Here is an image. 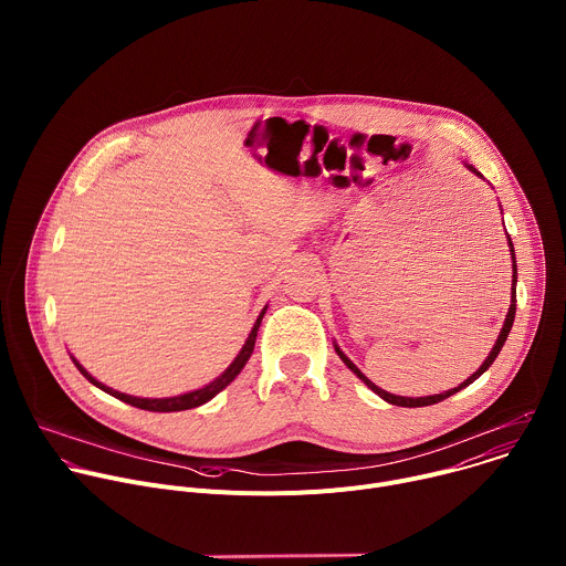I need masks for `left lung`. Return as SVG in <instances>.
<instances>
[{"instance_id": "1", "label": "left lung", "mask_w": 566, "mask_h": 566, "mask_svg": "<svg viewBox=\"0 0 566 566\" xmlns=\"http://www.w3.org/2000/svg\"><path fill=\"white\" fill-rule=\"evenodd\" d=\"M472 175H476V177H481L470 164H463ZM483 179V177H481ZM506 239H509V247H511V258H513V284H511V306H509V313H506V319H504V327H502V332H500V336H497V340H495V345H493V349H491V354L486 356V360L481 363V367L472 374V376H468L461 385H457V387H452V389H448V391H441V394H432V396H417V398H412V396H396V394H389V391H385V389H380L378 385H374L349 358H347V354L334 343V349H336V354L340 356V360L374 391V394H378L382 400H387V402H391V406H400V408H426V406H434V402H439V400H443V398H448V396H452V394H457L459 389H463V387H468L470 382H474L483 371H486L493 363H495V358H497V354L502 352V347H504V343H506V338H509V334H511V327H513V319H515V286H517V264H515V249H513V241H511V234L506 232Z\"/></svg>"}]
</instances>
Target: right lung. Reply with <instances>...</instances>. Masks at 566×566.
Returning <instances> with one entry per match:
<instances>
[{"instance_id":"add662e5","label":"right lung","mask_w":566,"mask_h":566,"mask_svg":"<svg viewBox=\"0 0 566 566\" xmlns=\"http://www.w3.org/2000/svg\"><path fill=\"white\" fill-rule=\"evenodd\" d=\"M266 308H269V306H264V308L260 311V315H258V319H255V325H253V329H251L247 343L241 345V349H239V354L234 356V360H232L212 382H208V385H203V387H199V389L186 391V394H177V396H166V398H140V396H129V394L116 391V389L103 385L98 378H94V376H92L83 365H80L71 354H69V356H71L73 365L77 367V371L83 374L92 385H96L98 389L112 394L114 398H118V400H123V402H129V406H134V408H138V410H147V412H181V410H192V408L203 406V402H208L210 398H214L221 389H226V387L239 376L241 369H244V365L249 363V358H251V354H253V349H255L258 332H260V325H262V317H264Z\"/></svg>"}]
</instances>
